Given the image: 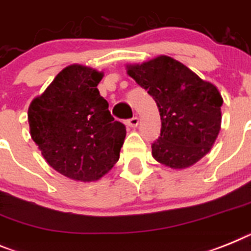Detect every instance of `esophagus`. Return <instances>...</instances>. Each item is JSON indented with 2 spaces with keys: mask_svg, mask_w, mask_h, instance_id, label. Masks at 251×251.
<instances>
[{
  "mask_svg": "<svg viewBox=\"0 0 251 251\" xmlns=\"http://www.w3.org/2000/svg\"><path fill=\"white\" fill-rule=\"evenodd\" d=\"M127 124L129 126L130 128H136L137 126H138V118H137V117L130 118V119H128V121H127Z\"/></svg>",
  "mask_w": 251,
  "mask_h": 251,
  "instance_id": "obj_1",
  "label": "esophagus"
}]
</instances>
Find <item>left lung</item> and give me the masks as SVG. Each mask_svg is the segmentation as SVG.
<instances>
[{"instance_id": "obj_1", "label": "left lung", "mask_w": 251, "mask_h": 251, "mask_svg": "<svg viewBox=\"0 0 251 251\" xmlns=\"http://www.w3.org/2000/svg\"><path fill=\"white\" fill-rule=\"evenodd\" d=\"M127 74L147 90L160 111L161 133L152 143L156 161L185 169L207 155L221 129L224 99L217 87L168 55L129 64Z\"/></svg>"}]
</instances>
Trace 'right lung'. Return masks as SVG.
<instances>
[{
    "instance_id": "add662e5",
    "label": "right lung",
    "mask_w": 251,
    "mask_h": 251,
    "mask_svg": "<svg viewBox=\"0 0 251 251\" xmlns=\"http://www.w3.org/2000/svg\"><path fill=\"white\" fill-rule=\"evenodd\" d=\"M102 74L72 64L63 68L27 111L30 134L55 171L95 181L119 160L126 127L114 121L98 85Z\"/></svg>"
}]
</instances>
